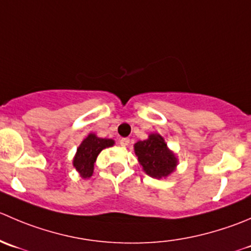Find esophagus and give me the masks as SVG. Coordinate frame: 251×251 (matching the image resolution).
I'll list each match as a JSON object with an SVG mask.
<instances>
[{
	"label": "esophagus",
	"instance_id": "1",
	"mask_svg": "<svg viewBox=\"0 0 251 251\" xmlns=\"http://www.w3.org/2000/svg\"><path fill=\"white\" fill-rule=\"evenodd\" d=\"M128 143H130V138L124 137L120 140V145L124 146V147H125V146H128Z\"/></svg>",
	"mask_w": 251,
	"mask_h": 251
}]
</instances>
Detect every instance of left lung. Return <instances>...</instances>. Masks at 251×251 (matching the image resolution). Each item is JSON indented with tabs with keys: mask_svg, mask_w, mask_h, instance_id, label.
<instances>
[{
	"mask_svg": "<svg viewBox=\"0 0 251 251\" xmlns=\"http://www.w3.org/2000/svg\"><path fill=\"white\" fill-rule=\"evenodd\" d=\"M135 153L143 170L157 179L169 175L176 165V158L158 133H152L147 140L135 143Z\"/></svg>",
	"mask_w": 251,
	"mask_h": 251,
	"instance_id": "obj_1",
	"label": "left lung"
}]
</instances>
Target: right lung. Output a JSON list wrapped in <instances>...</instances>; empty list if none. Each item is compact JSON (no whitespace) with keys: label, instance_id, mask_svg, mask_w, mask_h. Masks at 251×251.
<instances>
[{"label":"right lung","instance_id":"1","mask_svg":"<svg viewBox=\"0 0 251 251\" xmlns=\"http://www.w3.org/2000/svg\"><path fill=\"white\" fill-rule=\"evenodd\" d=\"M114 141L110 138H99L91 133L77 148L74 165L82 177H89L93 173L94 163L99 153L106 147H111Z\"/></svg>","mask_w":251,"mask_h":251}]
</instances>
